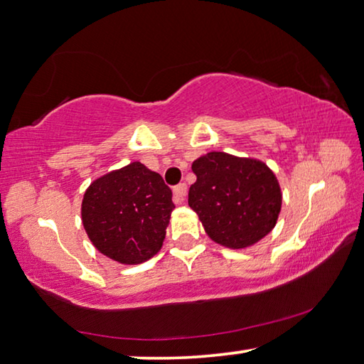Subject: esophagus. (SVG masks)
<instances>
[{
  "mask_svg": "<svg viewBox=\"0 0 364 364\" xmlns=\"http://www.w3.org/2000/svg\"><path fill=\"white\" fill-rule=\"evenodd\" d=\"M186 195H187V186L186 183H178V186L174 187V203L176 205H182L183 200H186Z\"/></svg>",
  "mask_w": 364,
  "mask_h": 364,
  "instance_id": "esophagus-1",
  "label": "esophagus"
}]
</instances>
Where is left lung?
<instances>
[{
	"instance_id": "left-lung-1",
	"label": "left lung",
	"mask_w": 364,
	"mask_h": 364,
	"mask_svg": "<svg viewBox=\"0 0 364 364\" xmlns=\"http://www.w3.org/2000/svg\"><path fill=\"white\" fill-rule=\"evenodd\" d=\"M192 171L196 182L188 190V206L215 243L243 250L273 230L283 195L265 163L209 151L195 159Z\"/></svg>"
}]
</instances>
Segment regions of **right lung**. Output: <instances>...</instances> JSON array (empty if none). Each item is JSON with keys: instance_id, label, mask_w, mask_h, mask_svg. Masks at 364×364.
<instances>
[{"instance_id": "1", "label": "right lung", "mask_w": 364, "mask_h": 364, "mask_svg": "<svg viewBox=\"0 0 364 364\" xmlns=\"http://www.w3.org/2000/svg\"><path fill=\"white\" fill-rule=\"evenodd\" d=\"M174 208L163 177L134 161L87 187L81 220L99 252L119 264L137 265L161 250Z\"/></svg>"}]
</instances>
